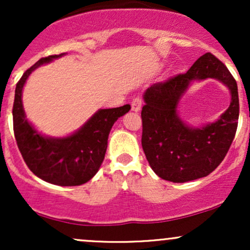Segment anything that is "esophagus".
Masks as SVG:
<instances>
[{
    "label": "esophagus",
    "mask_w": 250,
    "mask_h": 250,
    "mask_svg": "<svg viewBox=\"0 0 250 250\" xmlns=\"http://www.w3.org/2000/svg\"><path fill=\"white\" fill-rule=\"evenodd\" d=\"M142 108V100L140 97H135V99L131 101V110L135 111V113H139Z\"/></svg>",
    "instance_id": "34e87169"
}]
</instances>
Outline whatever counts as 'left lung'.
I'll use <instances>...</instances> for the list:
<instances>
[{
	"label": "left lung",
	"instance_id": "obj_1",
	"mask_svg": "<svg viewBox=\"0 0 250 250\" xmlns=\"http://www.w3.org/2000/svg\"><path fill=\"white\" fill-rule=\"evenodd\" d=\"M215 78L231 91L229 109L216 122L193 127L177 111L194 81ZM142 148L157 176L182 183L207 176L228 153L237 129L239 91L234 77L213 54L201 56L186 74L155 83L143 94Z\"/></svg>",
	"mask_w": 250,
	"mask_h": 250
}]
</instances>
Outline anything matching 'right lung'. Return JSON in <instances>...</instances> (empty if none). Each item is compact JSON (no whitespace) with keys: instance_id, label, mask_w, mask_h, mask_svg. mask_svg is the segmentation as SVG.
<instances>
[{"instance_id":"1","label":"right lung","mask_w":250,"mask_h":250,"mask_svg":"<svg viewBox=\"0 0 250 250\" xmlns=\"http://www.w3.org/2000/svg\"><path fill=\"white\" fill-rule=\"evenodd\" d=\"M63 55L65 54L43 57L22 75L15 89L13 121L17 147L28 168L45 182L71 187L88 182L99 171L111 127L119 117L130 110V105L99 109L81 128L68 136L51 137L40 133L25 116L22 91L34 70Z\"/></svg>"}]
</instances>
